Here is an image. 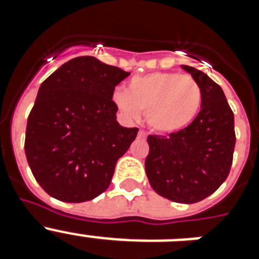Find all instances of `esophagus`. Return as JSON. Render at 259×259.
<instances>
[{
    "mask_svg": "<svg viewBox=\"0 0 259 259\" xmlns=\"http://www.w3.org/2000/svg\"><path fill=\"white\" fill-rule=\"evenodd\" d=\"M137 136L140 137V139H145V137H146V134H145V132L141 131V130H140V131H139V135H137Z\"/></svg>",
    "mask_w": 259,
    "mask_h": 259,
    "instance_id": "obj_1",
    "label": "esophagus"
}]
</instances>
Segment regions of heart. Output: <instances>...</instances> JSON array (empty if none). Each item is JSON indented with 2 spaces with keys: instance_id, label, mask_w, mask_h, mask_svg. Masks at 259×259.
<instances>
[{
  "instance_id": "1",
  "label": "heart",
  "mask_w": 259,
  "mask_h": 259,
  "mask_svg": "<svg viewBox=\"0 0 259 259\" xmlns=\"http://www.w3.org/2000/svg\"><path fill=\"white\" fill-rule=\"evenodd\" d=\"M113 101L128 119H139L145 111L153 131L168 135L191 124L201 107L202 92L189 75L153 72L134 77L128 91L116 89Z\"/></svg>"
}]
</instances>
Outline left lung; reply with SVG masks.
I'll list each match as a JSON object with an SVG mask.
<instances>
[{"instance_id": "1", "label": "left lung", "mask_w": 259, "mask_h": 259, "mask_svg": "<svg viewBox=\"0 0 259 259\" xmlns=\"http://www.w3.org/2000/svg\"><path fill=\"white\" fill-rule=\"evenodd\" d=\"M182 67L200 84V113L182 131L148 136L145 171L159 196L194 203L209 197L227 179L236 135L233 113L221 87L197 68Z\"/></svg>"}]
</instances>
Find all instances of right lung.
<instances>
[{
  "label": "right lung",
  "instance_id": "obj_1",
  "mask_svg": "<svg viewBox=\"0 0 259 259\" xmlns=\"http://www.w3.org/2000/svg\"><path fill=\"white\" fill-rule=\"evenodd\" d=\"M130 75L95 57H76L44 80L27 120L24 150L41 188L63 202L109 188L116 161L139 128L116 122L114 89Z\"/></svg>",
  "mask_w": 259,
  "mask_h": 259
}]
</instances>
